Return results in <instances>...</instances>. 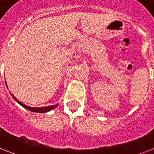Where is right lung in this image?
Here are the masks:
<instances>
[{
  "instance_id": "right-lung-1",
  "label": "right lung",
  "mask_w": 154,
  "mask_h": 154,
  "mask_svg": "<svg viewBox=\"0 0 154 154\" xmlns=\"http://www.w3.org/2000/svg\"><path fill=\"white\" fill-rule=\"evenodd\" d=\"M12 97H13V98H14V100H16V101H17L19 104H20L21 106H23L24 108H25L26 109H29L30 110V111H32V112H48V111H50L51 109H54L55 107H57V105H50V106H46V107H41V108H35V107H29V106H27V105H25V104H23V103H21L20 101H19L18 100H17L16 99V97H14L12 95Z\"/></svg>"
}]
</instances>
